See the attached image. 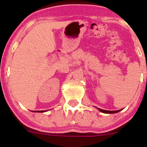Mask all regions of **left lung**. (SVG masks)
Returning a JSON list of instances; mask_svg holds the SVG:
<instances>
[{
  "label": "left lung",
  "instance_id": "left-lung-1",
  "mask_svg": "<svg viewBox=\"0 0 147 147\" xmlns=\"http://www.w3.org/2000/svg\"><path fill=\"white\" fill-rule=\"evenodd\" d=\"M97 109H98L100 112L104 113H116L119 112V111L122 110V109H120V110H118V111H106V110H103V109H99V108H97Z\"/></svg>",
  "mask_w": 147,
  "mask_h": 147
}]
</instances>
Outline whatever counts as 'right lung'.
I'll return each instance as SVG.
<instances>
[{"instance_id":"obj_1","label":"right lung","mask_w":147,"mask_h":147,"mask_svg":"<svg viewBox=\"0 0 147 147\" xmlns=\"http://www.w3.org/2000/svg\"><path fill=\"white\" fill-rule=\"evenodd\" d=\"M32 112H38V113H43V112H45V111H32Z\"/></svg>"}]
</instances>
